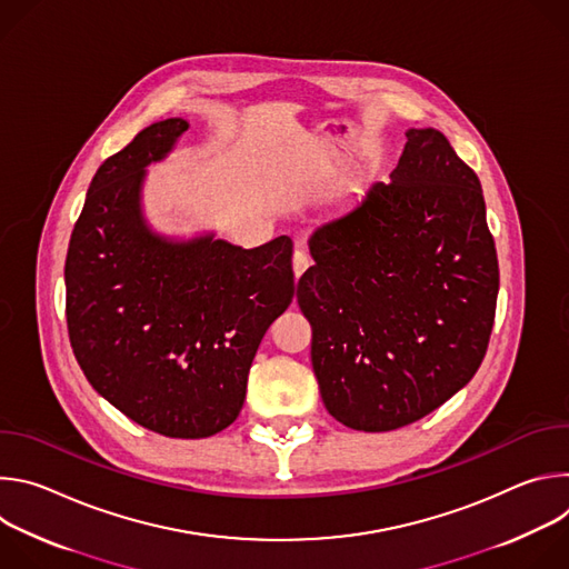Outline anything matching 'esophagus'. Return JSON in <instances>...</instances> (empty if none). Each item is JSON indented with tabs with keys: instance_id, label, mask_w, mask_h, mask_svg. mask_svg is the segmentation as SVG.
Returning <instances> with one entry per match:
<instances>
[{
	"instance_id": "esophagus-1",
	"label": "esophagus",
	"mask_w": 569,
	"mask_h": 569,
	"mask_svg": "<svg viewBox=\"0 0 569 569\" xmlns=\"http://www.w3.org/2000/svg\"><path fill=\"white\" fill-rule=\"evenodd\" d=\"M308 268H310V257L306 254V250H295V254H292V270H295V277L299 279Z\"/></svg>"
}]
</instances>
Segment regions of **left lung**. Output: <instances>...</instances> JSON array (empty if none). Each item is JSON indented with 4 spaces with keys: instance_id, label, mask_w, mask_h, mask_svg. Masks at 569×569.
Returning a JSON list of instances; mask_svg holds the SVG:
<instances>
[{
    "instance_id": "left-lung-1",
    "label": "left lung",
    "mask_w": 569,
    "mask_h": 569,
    "mask_svg": "<svg viewBox=\"0 0 569 569\" xmlns=\"http://www.w3.org/2000/svg\"><path fill=\"white\" fill-rule=\"evenodd\" d=\"M405 137L391 182L312 231L297 283L321 400L362 432L410 426L470 382L500 290L475 171L435 128Z\"/></svg>"
}]
</instances>
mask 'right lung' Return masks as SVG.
<instances>
[{
  "mask_svg": "<svg viewBox=\"0 0 569 569\" xmlns=\"http://www.w3.org/2000/svg\"><path fill=\"white\" fill-rule=\"evenodd\" d=\"M187 130L184 119L157 121L97 171L64 261L67 329L86 378L119 412L157 435L204 439L236 421L295 277L288 236L242 250L148 227L146 167Z\"/></svg>",
  "mask_w": 569,
  "mask_h": 569,
  "instance_id": "obj_1",
  "label": "right lung"
}]
</instances>
